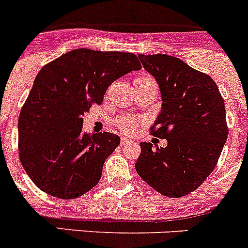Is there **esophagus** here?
<instances>
[{
	"mask_svg": "<svg viewBox=\"0 0 248 248\" xmlns=\"http://www.w3.org/2000/svg\"><path fill=\"white\" fill-rule=\"evenodd\" d=\"M133 143V141H131V140H129V139H126V138H122V140H120V145H128V144H131Z\"/></svg>",
	"mask_w": 248,
	"mask_h": 248,
	"instance_id": "1",
	"label": "esophagus"
}]
</instances>
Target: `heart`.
<instances>
[{
    "label": "heart",
    "mask_w": 248,
    "mask_h": 248,
    "mask_svg": "<svg viewBox=\"0 0 248 248\" xmlns=\"http://www.w3.org/2000/svg\"><path fill=\"white\" fill-rule=\"evenodd\" d=\"M134 83H155V80L150 77H138L134 79ZM117 124L118 128L124 131L125 134H133L137 130V120L130 115H124V117L119 118Z\"/></svg>",
    "instance_id": "obj_1"
}]
</instances>
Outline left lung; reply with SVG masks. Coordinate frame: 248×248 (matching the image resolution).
<instances>
[{
  "label": "left lung",
  "mask_w": 248,
  "mask_h": 248,
  "mask_svg": "<svg viewBox=\"0 0 248 248\" xmlns=\"http://www.w3.org/2000/svg\"><path fill=\"white\" fill-rule=\"evenodd\" d=\"M138 57L156 79L163 100L151 134L168 145L140 144L135 170L161 195L181 198L198 189L217 164L229 134L225 103L211 77L181 59Z\"/></svg>",
  "instance_id": "left-lung-1"
}]
</instances>
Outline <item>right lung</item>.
<instances>
[{"label":"right lung","instance_id":"1","mask_svg":"<svg viewBox=\"0 0 248 248\" xmlns=\"http://www.w3.org/2000/svg\"><path fill=\"white\" fill-rule=\"evenodd\" d=\"M139 69L133 53L79 48L39 71L18 119L19 159L37 187L69 200L99 183L120 138L83 133V115L103 102L114 80Z\"/></svg>","mask_w":248,"mask_h":248}]
</instances>
